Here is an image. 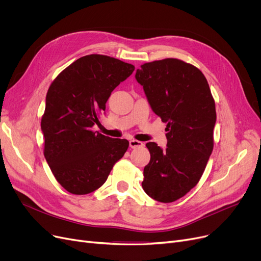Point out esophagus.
<instances>
[{
    "label": "esophagus",
    "instance_id": "obj_1",
    "mask_svg": "<svg viewBox=\"0 0 261 261\" xmlns=\"http://www.w3.org/2000/svg\"><path fill=\"white\" fill-rule=\"evenodd\" d=\"M129 145H130V147L131 148H141V147H144V144L142 143V142H140V141H136V140H131L130 142H129Z\"/></svg>",
    "mask_w": 261,
    "mask_h": 261
}]
</instances>
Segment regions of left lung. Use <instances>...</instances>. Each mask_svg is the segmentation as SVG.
Wrapping results in <instances>:
<instances>
[{
	"label": "left lung",
	"instance_id": "obj_1",
	"mask_svg": "<svg viewBox=\"0 0 261 261\" xmlns=\"http://www.w3.org/2000/svg\"><path fill=\"white\" fill-rule=\"evenodd\" d=\"M152 111L166 122L167 148L147 143L150 162L144 168L145 193L170 203L194 188L214 148L216 106L208 82L193 64L167 58L136 70Z\"/></svg>",
	"mask_w": 261,
	"mask_h": 261
}]
</instances>
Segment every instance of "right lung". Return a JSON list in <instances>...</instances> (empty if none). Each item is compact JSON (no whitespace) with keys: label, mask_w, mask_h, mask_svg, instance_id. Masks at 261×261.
<instances>
[{"label":"right lung","mask_w":261,"mask_h":261,"mask_svg":"<svg viewBox=\"0 0 261 261\" xmlns=\"http://www.w3.org/2000/svg\"><path fill=\"white\" fill-rule=\"evenodd\" d=\"M134 65L103 55H88L56 77L47 91L41 119L44 156L60 185L74 195H87L108 179L129 147L92 127L106 110L112 91Z\"/></svg>","instance_id":"right-lung-1"}]
</instances>
